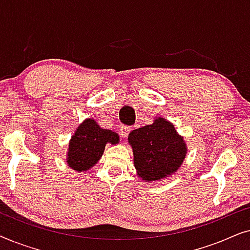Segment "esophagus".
I'll list each match as a JSON object with an SVG mask.
<instances>
[{"instance_id":"1","label":"esophagus","mask_w":250,"mask_h":250,"mask_svg":"<svg viewBox=\"0 0 250 250\" xmlns=\"http://www.w3.org/2000/svg\"><path fill=\"white\" fill-rule=\"evenodd\" d=\"M129 132H131V127H129V126H122L121 129H119V134H121L123 138L127 136Z\"/></svg>"}]
</instances>
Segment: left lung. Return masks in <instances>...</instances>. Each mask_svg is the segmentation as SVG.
<instances>
[{"instance_id": "8db88e82", "label": "left lung", "mask_w": 250, "mask_h": 250, "mask_svg": "<svg viewBox=\"0 0 250 250\" xmlns=\"http://www.w3.org/2000/svg\"><path fill=\"white\" fill-rule=\"evenodd\" d=\"M127 140L136 174L143 182L163 181L175 174L188 152L183 136L164 117H156L152 124L133 129Z\"/></svg>"}]
</instances>
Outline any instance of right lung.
I'll use <instances>...</instances> for the list:
<instances>
[{
  "label": "right lung",
  "instance_id": "obj_1",
  "mask_svg": "<svg viewBox=\"0 0 250 250\" xmlns=\"http://www.w3.org/2000/svg\"><path fill=\"white\" fill-rule=\"evenodd\" d=\"M118 142L117 133L100 127L93 118H86L68 143L67 165L76 172L88 170L100 160L107 143L115 146Z\"/></svg>",
  "mask_w": 250,
  "mask_h": 250
}]
</instances>
